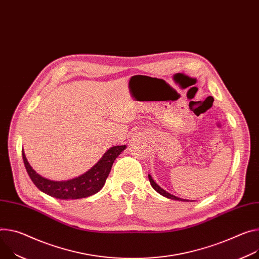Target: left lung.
<instances>
[{"label": "left lung", "instance_id": "1", "mask_svg": "<svg viewBox=\"0 0 259 259\" xmlns=\"http://www.w3.org/2000/svg\"><path fill=\"white\" fill-rule=\"evenodd\" d=\"M149 180H150V183H151V185H152V187L154 188V189L159 193V194H161L162 196H164V197H166V198H169V199H172V200H179V201H189L188 199H183V198H180V197H177V196H175V195H172V194H170V193H168L167 191H165L164 189H162V188L153 180V178L151 177V175H149Z\"/></svg>", "mask_w": 259, "mask_h": 259}]
</instances>
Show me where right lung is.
<instances>
[{"label":"right lung","mask_w":259,"mask_h":259,"mask_svg":"<svg viewBox=\"0 0 259 259\" xmlns=\"http://www.w3.org/2000/svg\"><path fill=\"white\" fill-rule=\"evenodd\" d=\"M126 148V146L111 147L91 169L67 181H53L37 174L30 165L23 150L22 159L29 177L40 191L58 199L71 200L85 198L99 192L105 184L114 160Z\"/></svg>","instance_id":"add662e5"}]
</instances>
